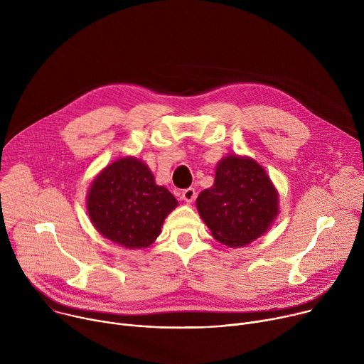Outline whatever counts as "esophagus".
Masks as SVG:
<instances>
[{
	"label": "esophagus",
	"instance_id": "34e87169",
	"mask_svg": "<svg viewBox=\"0 0 364 364\" xmlns=\"http://www.w3.org/2000/svg\"><path fill=\"white\" fill-rule=\"evenodd\" d=\"M181 198L186 201V203H191V201H194V198H196V190L194 188H186V190H183V193H181Z\"/></svg>",
	"mask_w": 364,
	"mask_h": 364
}]
</instances>
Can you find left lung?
Wrapping results in <instances>:
<instances>
[{
	"label": "left lung",
	"mask_w": 364,
	"mask_h": 364,
	"mask_svg": "<svg viewBox=\"0 0 364 364\" xmlns=\"http://www.w3.org/2000/svg\"><path fill=\"white\" fill-rule=\"evenodd\" d=\"M196 205L218 242L242 247L272 228L279 193L256 160L228 154L216 166L215 184L198 194Z\"/></svg>",
	"instance_id": "1"
}]
</instances>
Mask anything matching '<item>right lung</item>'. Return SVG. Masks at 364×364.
<instances>
[{
    "label": "right lung",
    "instance_id": "1",
    "mask_svg": "<svg viewBox=\"0 0 364 364\" xmlns=\"http://www.w3.org/2000/svg\"><path fill=\"white\" fill-rule=\"evenodd\" d=\"M178 205L176 197L155 183L148 166L134 157H119L92 181L86 209L93 228L125 249L152 245L166 218Z\"/></svg>",
    "mask_w": 364,
    "mask_h": 364
}]
</instances>
